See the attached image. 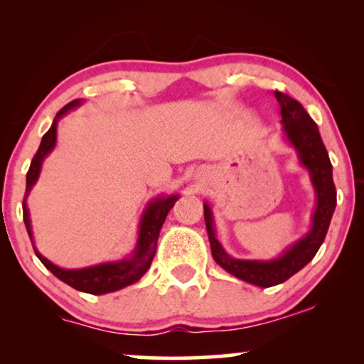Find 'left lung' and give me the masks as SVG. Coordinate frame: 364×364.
<instances>
[{"label":"left lung","instance_id":"left-lung-1","mask_svg":"<svg viewBox=\"0 0 364 364\" xmlns=\"http://www.w3.org/2000/svg\"><path fill=\"white\" fill-rule=\"evenodd\" d=\"M275 97L280 102L282 121L285 124L287 137L296 147L303 166L310 171L313 186L316 188L318 205L315 215H313V227L310 233L277 260H235L223 252L222 245L215 238V233H213L210 208L208 205H203V217H205L213 260L222 268H225L228 273H232L233 277L262 288L287 282L296 272H300L308 262H311V258L320 250L321 243L325 242L328 227H330L333 212L336 207V188L335 182H333L331 162L325 144L321 141L318 126L310 117V114L303 109L301 104L288 94L275 91Z\"/></svg>","mask_w":364,"mask_h":364}]
</instances>
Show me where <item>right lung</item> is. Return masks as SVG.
<instances>
[{
  "instance_id": "right-lung-1",
  "label": "right lung",
  "mask_w": 364,
  "mask_h": 364,
  "mask_svg": "<svg viewBox=\"0 0 364 364\" xmlns=\"http://www.w3.org/2000/svg\"><path fill=\"white\" fill-rule=\"evenodd\" d=\"M79 102L81 101H73L66 104V106L58 112V116L54 119L53 126L49 127V131L43 136L38 152L34 154L31 166H29V171L26 173V192H24V198L28 197L29 191H31L34 182H36L39 171H41L43 159L53 151L54 144H56L58 119L64 116L69 109L77 106ZM176 200H177V196H172L167 198H157L156 202H152L151 205L147 207V210L144 213L142 222H141V232H139L136 253H134L131 260H124L117 263H104V265L84 268V270H63V268H58L56 265H53L51 262H48L46 258L36 250V248H34V253H36V257L41 260L43 265L46 267L54 277H58L59 280L68 283L69 287L76 288L79 291L91 293V295H104V293L121 290L124 287L136 283L139 278L149 270V267H151L152 263V258L156 255L159 232H161L162 223L166 220L167 213L171 210ZM23 220H24V225H26L28 235L31 238V243H33L26 202H23Z\"/></svg>"
}]
</instances>
